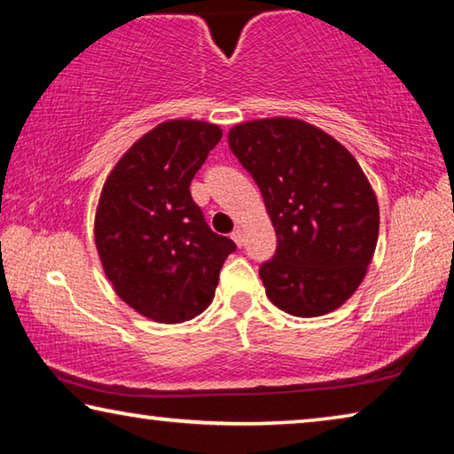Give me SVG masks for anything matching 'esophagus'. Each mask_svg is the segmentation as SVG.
Instances as JSON below:
<instances>
[{
	"label": "esophagus",
	"mask_w": 454,
	"mask_h": 454,
	"mask_svg": "<svg viewBox=\"0 0 454 454\" xmlns=\"http://www.w3.org/2000/svg\"><path fill=\"white\" fill-rule=\"evenodd\" d=\"M232 240H234L238 246H242V244H244V234H242V230H240V228H236L234 232H232Z\"/></svg>",
	"instance_id": "1"
}]
</instances>
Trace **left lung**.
Wrapping results in <instances>:
<instances>
[{
    "label": "left lung",
    "instance_id": "1",
    "mask_svg": "<svg viewBox=\"0 0 454 454\" xmlns=\"http://www.w3.org/2000/svg\"><path fill=\"white\" fill-rule=\"evenodd\" d=\"M228 144L262 192L278 238L260 266L266 296L301 318L340 309L379 240V202L363 168L325 129L296 118L236 124Z\"/></svg>",
    "mask_w": 454,
    "mask_h": 454
}]
</instances>
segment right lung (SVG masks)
Listing matches in <instances>:
<instances>
[{
    "instance_id": "obj_1",
    "label": "right lung",
    "mask_w": 454,
    "mask_h": 454,
    "mask_svg": "<svg viewBox=\"0 0 454 454\" xmlns=\"http://www.w3.org/2000/svg\"><path fill=\"white\" fill-rule=\"evenodd\" d=\"M200 120H168L132 144L107 176L94 240L107 280L129 309L162 325L208 309L236 244L206 224L190 182L220 142Z\"/></svg>"
}]
</instances>
